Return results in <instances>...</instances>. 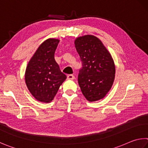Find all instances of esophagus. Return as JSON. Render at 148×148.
Returning a JSON list of instances; mask_svg holds the SVG:
<instances>
[{"label":"esophagus","mask_w":148,"mask_h":148,"mask_svg":"<svg viewBox=\"0 0 148 148\" xmlns=\"http://www.w3.org/2000/svg\"><path fill=\"white\" fill-rule=\"evenodd\" d=\"M67 79H74V76L72 74H69L67 76Z\"/></svg>","instance_id":"1"}]
</instances>
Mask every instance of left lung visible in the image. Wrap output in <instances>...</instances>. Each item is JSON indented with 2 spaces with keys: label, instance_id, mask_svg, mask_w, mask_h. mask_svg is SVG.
<instances>
[{
  "label": "left lung",
  "instance_id": "left-lung-1",
  "mask_svg": "<svg viewBox=\"0 0 148 148\" xmlns=\"http://www.w3.org/2000/svg\"><path fill=\"white\" fill-rule=\"evenodd\" d=\"M74 45L82 62L78 83L83 95L88 101L101 100L113 84V59L101 40L92 35L77 37Z\"/></svg>",
  "mask_w": 148,
  "mask_h": 148
}]
</instances>
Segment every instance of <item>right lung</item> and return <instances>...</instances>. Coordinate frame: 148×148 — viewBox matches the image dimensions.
<instances>
[{
  "instance_id": "right-lung-1",
  "label": "right lung",
  "mask_w": 148,
  "mask_h": 148,
  "mask_svg": "<svg viewBox=\"0 0 148 148\" xmlns=\"http://www.w3.org/2000/svg\"><path fill=\"white\" fill-rule=\"evenodd\" d=\"M60 39L49 38L42 42L29 61L25 71L28 89L37 101L49 103L66 79L54 59Z\"/></svg>"
}]
</instances>
